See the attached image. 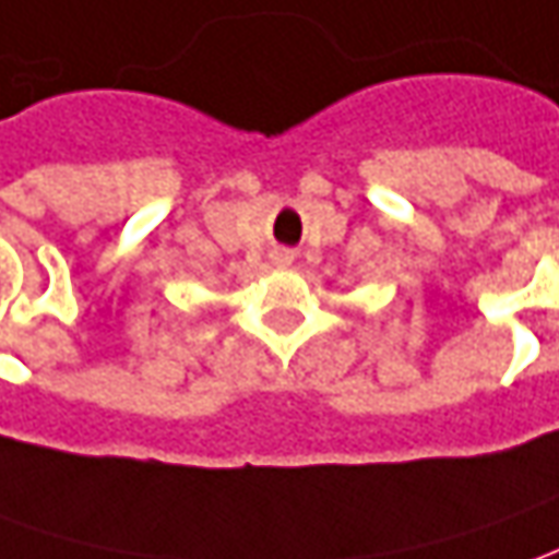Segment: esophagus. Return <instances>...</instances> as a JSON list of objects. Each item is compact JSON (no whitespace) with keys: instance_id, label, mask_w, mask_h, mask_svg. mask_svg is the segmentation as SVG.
Segmentation results:
<instances>
[{"instance_id":"1","label":"esophagus","mask_w":559,"mask_h":559,"mask_svg":"<svg viewBox=\"0 0 559 559\" xmlns=\"http://www.w3.org/2000/svg\"><path fill=\"white\" fill-rule=\"evenodd\" d=\"M290 260H294V257H290L287 250H284V253H278V263H281V265H287V263H290Z\"/></svg>"}]
</instances>
